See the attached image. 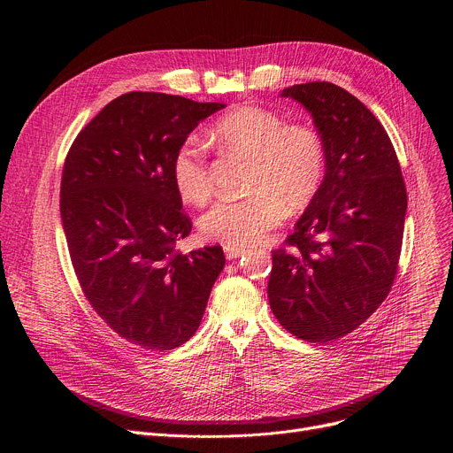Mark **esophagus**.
<instances>
[{
	"label": "esophagus",
	"mask_w": 453,
	"mask_h": 453,
	"mask_svg": "<svg viewBox=\"0 0 453 453\" xmlns=\"http://www.w3.org/2000/svg\"><path fill=\"white\" fill-rule=\"evenodd\" d=\"M224 252H226L227 260H236V257H240L245 252V249L236 247V245H224Z\"/></svg>",
	"instance_id": "obj_1"
}]
</instances>
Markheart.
Listing matches in <instances>:
<instances>
[{
  "label": "heart",
  "instance_id": "heart-1",
  "mask_svg": "<svg viewBox=\"0 0 453 453\" xmlns=\"http://www.w3.org/2000/svg\"><path fill=\"white\" fill-rule=\"evenodd\" d=\"M213 142L227 152L249 157L247 196L215 203L199 229L224 245L260 242L290 211L317 196L326 173V147L308 123H287L276 111L257 105L238 107L222 116L211 131ZM172 182L188 204L210 199L213 182L206 149L182 142L172 157Z\"/></svg>",
  "mask_w": 453,
  "mask_h": 453
}]
</instances>
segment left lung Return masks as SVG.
<instances>
[{"label": "left lung", "instance_id": "left-lung-1", "mask_svg": "<svg viewBox=\"0 0 453 453\" xmlns=\"http://www.w3.org/2000/svg\"><path fill=\"white\" fill-rule=\"evenodd\" d=\"M281 96L311 114L326 173L285 245L273 250L267 294L287 332L325 344L357 330L391 292L407 189L383 125L357 96L332 82L296 84Z\"/></svg>", "mask_w": 453, "mask_h": 453}]
</instances>
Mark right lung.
Here are the masks:
<instances>
[{"mask_svg":"<svg viewBox=\"0 0 453 453\" xmlns=\"http://www.w3.org/2000/svg\"><path fill=\"white\" fill-rule=\"evenodd\" d=\"M224 104L125 93L75 138L60 180V219L84 296L121 339L145 349L184 344L201 326L220 245L182 254L191 231L172 182L177 147Z\"/></svg>","mask_w":453,"mask_h":453,"instance_id":"right-lung-1","label":"right lung"}]
</instances>
